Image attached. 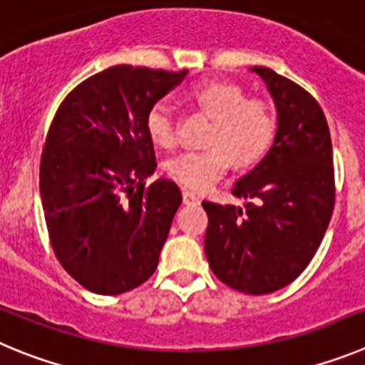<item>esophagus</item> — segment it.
<instances>
[{"instance_id":"esophagus-1","label":"esophagus","mask_w":365,"mask_h":365,"mask_svg":"<svg viewBox=\"0 0 365 365\" xmlns=\"http://www.w3.org/2000/svg\"><path fill=\"white\" fill-rule=\"evenodd\" d=\"M183 203L185 205H200V198L195 195V192H190V190H183Z\"/></svg>"}]
</instances>
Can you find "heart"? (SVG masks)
I'll return each instance as SVG.
<instances>
[{"label":"heart","instance_id":"heart-1","mask_svg":"<svg viewBox=\"0 0 365 365\" xmlns=\"http://www.w3.org/2000/svg\"><path fill=\"white\" fill-rule=\"evenodd\" d=\"M192 101L215 116L207 143L211 147L185 150L167 160L165 170L183 189L203 192L211 189L231 165V156L238 163H251L269 149L274 134V118L269 105L245 96L235 83L205 81L190 91ZM145 129L150 142L163 149L178 143L175 110L169 101H154L147 110Z\"/></svg>","mask_w":365,"mask_h":365}]
</instances>
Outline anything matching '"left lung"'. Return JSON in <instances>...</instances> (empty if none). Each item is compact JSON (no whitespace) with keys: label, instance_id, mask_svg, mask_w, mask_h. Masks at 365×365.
I'll use <instances>...</instances> for the list:
<instances>
[{"label":"left lung","instance_id":"1","mask_svg":"<svg viewBox=\"0 0 365 365\" xmlns=\"http://www.w3.org/2000/svg\"><path fill=\"white\" fill-rule=\"evenodd\" d=\"M277 105V134L258 165L232 187L245 209L202 202L205 255L216 278L267 294L300 277L326 235L334 207L333 145L324 110L305 88L252 67Z\"/></svg>","mask_w":365,"mask_h":365}]
</instances>
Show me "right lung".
I'll use <instances>...</instances> for the list:
<instances>
[{"instance_id": "add662e5", "label": "right lung", "mask_w": 365, "mask_h": 365, "mask_svg": "<svg viewBox=\"0 0 365 365\" xmlns=\"http://www.w3.org/2000/svg\"><path fill=\"white\" fill-rule=\"evenodd\" d=\"M187 71L116 65L81 81L61 101L48 129L39 195L56 258L96 294L142 285L182 203L156 170L145 116Z\"/></svg>"}]
</instances>
